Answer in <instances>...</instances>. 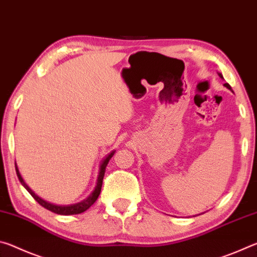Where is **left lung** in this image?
I'll return each mask as SVG.
<instances>
[{"instance_id": "obj_1", "label": "left lung", "mask_w": 257, "mask_h": 257, "mask_svg": "<svg viewBox=\"0 0 257 257\" xmlns=\"http://www.w3.org/2000/svg\"><path fill=\"white\" fill-rule=\"evenodd\" d=\"M217 75H219V77H220V78H222V79H223V76H222V75H221V73H220V72H217ZM224 87H227V88H228V89H230V90H231V92L233 93V90L231 89V87H230V85L228 84V82H225V84H224Z\"/></svg>"}]
</instances>
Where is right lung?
I'll use <instances>...</instances> for the list:
<instances>
[{
	"instance_id": "obj_1",
	"label": "right lung",
	"mask_w": 257,
	"mask_h": 257,
	"mask_svg": "<svg viewBox=\"0 0 257 257\" xmlns=\"http://www.w3.org/2000/svg\"><path fill=\"white\" fill-rule=\"evenodd\" d=\"M114 153H115V151H112L110 154H107L105 156V159L102 161L101 164H99V171H98V176H97L96 186H95L94 190L92 191V193H90L89 196L87 197V198H85L84 201H81L79 203H76V204H71V205H56V204L44 201V199L41 198L40 196H37V195L35 194L34 191L29 188L28 185L26 184L25 180L23 179V177H21V175H20L19 169H18V167H17V163H16V171H17V176H18L19 180L21 182V185H23L25 188L28 190V193L35 198V201L38 202V204H41V205L43 207H45L46 210H49V211L53 212V213H56V214H61V215L80 214V213L88 210V208L92 206L93 204L96 202V199L98 198L99 194H101L103 178H104V175H105V170H106L107 163H108V161L112 159V156L114 155Z\"/></svg>"
}]
</instances>
